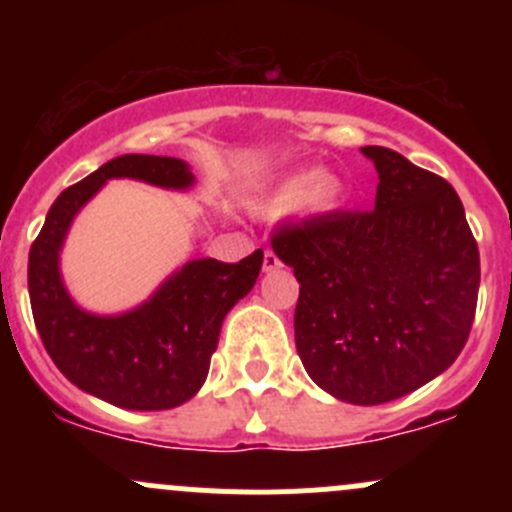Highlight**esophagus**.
<instances>
[{"instance_id":"34e87169","label":"esophagus","mask_w":512,"mask_h":512,"mask_svg":"<svg viewBox=\"0 0 512 512\" xmlns=\"http://www.w3.org/2000/svg\"><path fill=\"white\" fill-rule=\"evenodd\" d=\"M277 267H282L280 257H277L272 250H267L265 252V260H262V270H265V272H275Z\"/></svg>"}]
</instances>
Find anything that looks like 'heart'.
Here are the masks:
<instances>
[{
  "label": "heart",
  "instance_id": "obj_1",
  "mask_svg": "<svg viewBox=\"0 0 512 512\" xmlns=\"http://www.w3.org/2000/svg\"><path fill=\"white\" fill-rule=\"evenodd\" d=\"M344 200V183L339 175L297 173L282 180L270 195L272 210H299L304 215H327Z\"/></svg>",
  "mask_w": 512,
  "mask_h": 512
}]
</instances>
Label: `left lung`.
<instances>
[{
	"label": "left lung",
	"instance_id": "obj_1",
	"mask_svg": "<svg viewBox=\"0 0 512 512\" xmlns=\"http://www.w3.org/2000/svg\"><path fill=\"white\" fill-rule=\"evenodd\" d=\"M379 173L374 210L285 225L272 250L294 270V342L314 384L376 406L448 369L476 317L480 257L463 203L401 153L361 148Z\"/></svg>",
	"mask_w": 512,
	"mask_h": 512
}]
</instances>
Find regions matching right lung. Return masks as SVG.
<instances>
[{
    "instance_id": "add662e5",
    "label": "right lung",
    "mask_w": 512,
    "mask_h": 512,
    "mask_svg": "<svg viewBox=\"0 0 512 512\" xmlns=\"http://www.w3.org/2000/svg\"><path fill=\"white\" fill-rule=\"evenodd\" d=\"M111 178L168 190L195 183L185 160L128 153L66 188L29 250L34 322L54 364L81 391L131 411L175 409L208 379L225 314L255 287L262 250L237 265L190 260L138 307L121 314L86 312L61 280L59 255L79 210Z\"/></svg>"
}]
</instances>
